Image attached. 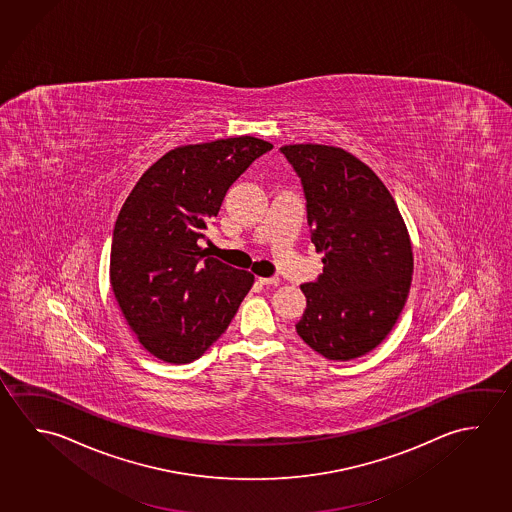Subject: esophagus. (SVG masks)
<instances>
[{"label": "esophagus", "instance_id": "34e87169", "mask_svg": "<svg viewBox=\"0 0 512 512\" xmlns=\"http://www.w3.org/2000/svg\"><path fill=\"white\" fill-rule=\"evenodd\" d=\"M262 286H278L280 284V278L278 277H259L257 278Z\"/></svg>", "mask_w": 512, "mask_h": 512}]
</instances>
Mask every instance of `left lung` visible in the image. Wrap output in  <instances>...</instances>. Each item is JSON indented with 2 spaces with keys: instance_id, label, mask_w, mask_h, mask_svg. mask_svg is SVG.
<instances>
[{
  "instance_id": "left-lung-1",
  "label": "left lung",
  "mask_w": 512,
  "mask_h": 512,
  "mask_svg": "<svg viewBox=\"0 0 512 512\" xmlns=\"http://www.w3.org/2000/svg\"><path fill=\"white\" fill-rule=\"evenodd\" d=\"M302 178L323 273L302 284V340L334 361L365 356L394 329L410 293L412 241L385 183L334 145L280 147Z\"/></svg>"
}]
</instances>
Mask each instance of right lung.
I'll use <instances>...</instances> for the list:
<instances>
[{
  "instance_id": "obj_1",
  "label": "right lung",
  "mask_w": 512,
  "mask_h": 512,
  "mask_svg": "<svg viewBox=\"0 0 512 512\" xmlns=\"http://www.w3.org/2000/svg\"><path fill=\"white\" fill-rule=\"evenodd\" d=\"M273 145L255 136L181 145L136 181L113 230L109 282L147 352L190 363L232 322L250 271L207 257L198 241L226 190Z\"/></svg>"
}]
</instances>
